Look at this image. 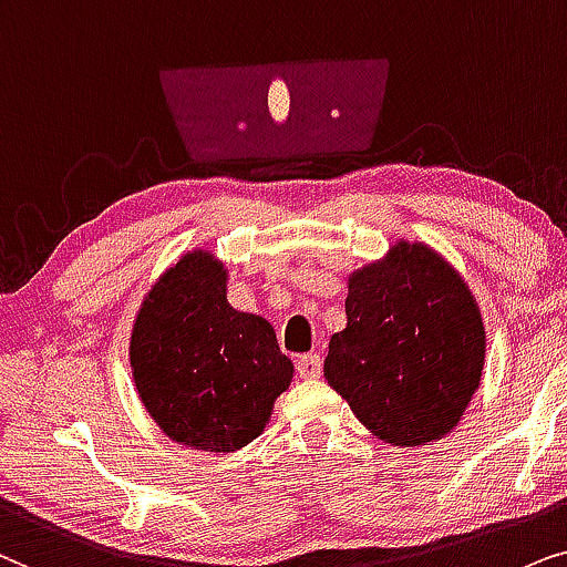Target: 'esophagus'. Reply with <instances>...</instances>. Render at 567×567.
I'll use <instances>...</instances> for the list:
<instances>
[{"mask_svg":"<svg viewBox=\"0 0 567 567\" xmlns=\"http://www.w3.org/2000/svg\"><path fill=\"white\" fill-rule=\"evenodd\" d=\"M296 368H298L300 379H319L323 360H321V354H303V358L296 360Z\"/></svg>","mask_w":567,"mask_h":567,"instance_id":"esophagus-1","label":"esophagus"}]
</instances>
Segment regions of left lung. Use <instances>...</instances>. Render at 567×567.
<instances>
[{"mask_svg":"<svg viewBox=\"0 0 567 567\" xmlns=\"http://www.w3.org/2000/svg\"><path fill=\"white\" fill-rule=\"evenodd\" d=\"M347 327L323 375L358 420L391 446H422L454 430L480 386L485 327L464 279L422 244L350 279Z\"/></svg>","mask_w":567,"mask_h":567,"instance_id":"obj_1","label":"left lung"}]
</instances>
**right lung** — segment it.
Instances as JSON below:
<instances>
[{"label":"right lung","instance_id":"right-lung-1","mask_svg":"<svg viewBox=\"0 0 567 567\" xmlns=\"http://www.w3.org/2000/svg\"><path fill=\"white\" fill-rule=\"evenodd\" d=\"M225 277L213 254H186L147 292L130 344L142 404L163 433L215 454L251 443L292 381L271 323L230 308Z\"/></svg>","mask_w":567,"mask_h":567}]
</instances>
